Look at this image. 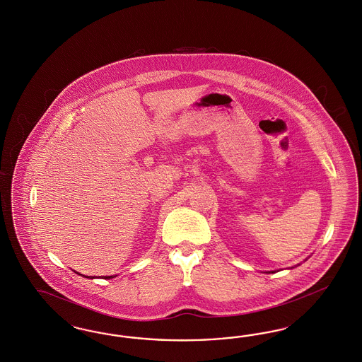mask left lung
Segmentation results:
<instances>
[{
  "label": "left lung",
  "instance_id": "1",
  "mask_svg": "<svg viewBox=\"0 0 362 362\" xmlns=\"http://www.w3.org/2000/svg\"><path fill=\"white\" fill-rule=\"evenodd\" d=\"M272 274H274V272H272Z\"/></svg>",
  "mask_w": 362,
  "mask_h": 362
}]
</instances>
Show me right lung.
I'll list each match as a JSON object with an SVG mask.
<instances>
[{
    "mask_svg": "<svg viewBox=\"0 0 362 362\" xmlns=\"http://www.w3.org/2000/svg\"><path fill=\"white\" fill-rule=\"evenodd\" d=\"M78 275H79V274H78ZM85 277H88V276H85ZM112 277H113V276H103V279H112ZM88 279H93V277L90 276Z\"/></svg>",
    "mask_w": 362,
    "mask_h": 362,
    "instance_id": "obj_1",
    "label": "right lung"
}]
</instances>
